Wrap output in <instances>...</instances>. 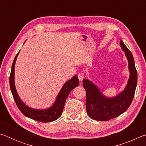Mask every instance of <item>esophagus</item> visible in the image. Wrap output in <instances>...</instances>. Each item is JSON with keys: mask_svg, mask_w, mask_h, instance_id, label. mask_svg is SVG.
Instances as JSON below:
<instances>
[{"mask_svg": "<svg viewBox=\"0 0 146 146\" xmlns=\"http://www.w3.org/2000/svg\"><path fill=\"white\" fill-rule=\"evenodd\" d=\"M78 80L80 81V82H82L83 79H84V75L82 73H79L78 74Z\"/></svg>", "mask_w": 146, "mask_h": 146, "instance_id": "1", "label": "esophagus"}]
</instances>
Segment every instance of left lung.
Listing matches in <instances>:
<instances>
[{
    "label": "left lung",
    "instance_id": "8db88e82",
    "mask_svg": "<svg viewBox=\"0 0 146 146\" xmlns=\"http://www.w3.org/2000/svg\"><path fill=\"white\" fill-rule=\"evenodd\" d=\"M120 46L128 62L129 76L124 89L115 97L104 95L98 86L88 79H84L83 86L86 91V111L93 120H109L126 111L134 97L137 84V71L132 53L120 40Z\"/></svg>",
    "mask_w": 146,
    "mask_h": 146
}]
</instances>
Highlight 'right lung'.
I'll use <instances>...</instances> for the list:
<instances>
[{
    "label": "right lung",
    "mask_w": 146,
    "mask_h": 146,
    "mask_svg": "<svg viewBox=\"0 0 146 146\" xmlns=\"http://www.w3.org/2000/svg\"><path fill=\"white\" fill-rule=\"evenodd\" d=\"M25 43V42H24ZM17 54L14 58L13 64L11 66V71L9 76V85L11 93L13 95L17 107L20 111L26 116L31 119L42 122H49L55 121L60 117L63 111V109L65 104L66 100L68 96L72 90L79 85V80L76 75L73 76L70 80L64 83L60 91H59L55 100V102L50 107L45 109H35L27 106L23 100L21 99L17 91L15 84V66L16 60L19 54Z\"/></svg>",
    "instance_id": "obj_1"
}]
</instances>
